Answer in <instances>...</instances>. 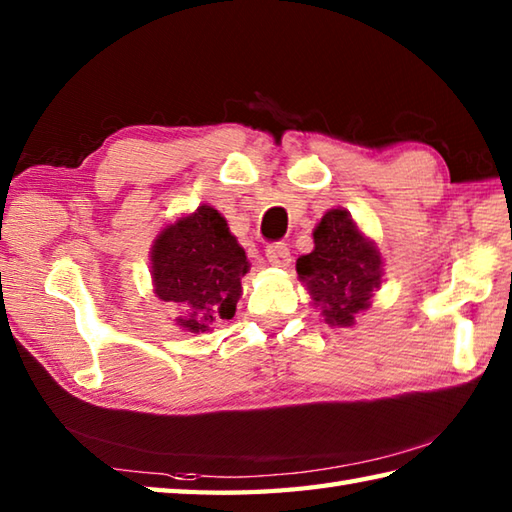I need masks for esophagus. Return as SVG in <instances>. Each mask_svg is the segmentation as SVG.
Here are the masks:
<instances>
[{
    "instance_id": "obj_1",
    "label": "esophagus",
    "mask_w": 512,
    "mask_h": 512,
    "mask_svg": "<svg viewBox=\"0 0 512 512\" xmlns=\"http://www.w3.org/2000/svg\"><path fill=\"white\" fill-rule=\"evenodd\" d=\"M266 257L268 262L277 266V268H288L290 266V250L284 242H275V244H268L266 248Z\"/></svg>"
}]
</instances>
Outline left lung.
Listing matches in <instances>:
<instances>
[{
	"label": "left lung",
	"mask_w": 512,
	"mask_h": 512,
	"mask_svg": "<svg viewBox=\"0 0 512 512\" xmlns=\"http://www.w3.org/2000/svg\"><path fill=\"white\" fill-rule=\"evenodd\" d=\"M312 239V253L297 259L299 281L325 323L352 328L358 314L372 308L374 290L383 286V255L343 206L325 211Z\"/></svg>",
	"instance_id": "1"
}]
</instances>
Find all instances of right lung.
I'll return each instance as SVG.
<instances>
[{"instance_id": "right-lung-1", "label": "right lung", "mask_w": 512, "mask_h": 512, "mask_svg": "<svg viewBox=\"0 0 512 512\" xmlns=\"http://www.w3.org/2000/svg\"><path fill=\"white\" fill-rule=\"evenodd\" d=\"M248 270L246 250L226 217L209 204L169 222L149 250L154 295L180 310L173 323L191 334L233 319Z\"/></svg>"}]
</instances>
